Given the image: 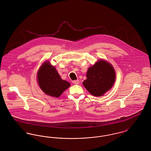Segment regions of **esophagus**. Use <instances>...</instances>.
I'll return each instance as SVG.
<instances>
[{"label": "esophagus", "instance_id": "esophagus-1", "mask_svg": "<svg viewBox=\"0 0 151 151\" xmlns=\"http://www.w3.org/2000/svg\"><path fill=\"white\" fill-rule=\"evenodd\" d=\"M72 83L74 84H79V80H73L72 81Z\"/></svg>", "mask_w": 151, "mask_h": 151}]
</instances>
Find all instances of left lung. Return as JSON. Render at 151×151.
Segmentation results:
<instances>
[{
    "mask_svg": "<svg viewBox=\"0 0 151 151\" xmlns=\"http://www.w3.org/2000/svg\"><path fill=\"white\" fill-rule=\"evenodd\" d=\"M86 79L83 84L88 91L94 96H102L113 86L115 73L113 67L101 60L89 68Z\"/></svg>",
    "mask_w": 151,
    "mask_h": 151,
    "instance_id": "1",
    "label": "left lung"
}]
</instances>
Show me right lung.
Masks as SVG:
<instances>
[{
    "label": "right lung",
    "mask_w": 151,
    "mask_h": 151,
    "mask_svg": "<svg viewBox=\"0 0 151 151\" xmlns=\"http://www.w3.org/2000/svg\"><path fill=\"white\" fill-rule=\"evenodd\" d=\"M39 86L45 93L59 97L70 86V84L63 80L54 67L49 62H45L40 68L37 76Z\"/></svg>",
    "instance_id": "obj_1"
}]
</instances>
